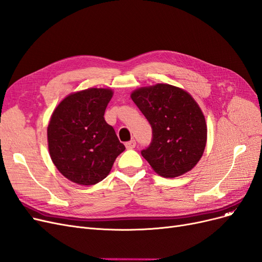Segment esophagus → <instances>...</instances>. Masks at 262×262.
Listing matches in <instances>:
<instances>
[{
    "label": "esophagus",
    "mask_w": 262,
    "mask_h": 262,
    "mask_svg": "<svg viewBox=\"0 0 262 262\" xmlns=\"http://www.w3.org/2000/svg\"><path fill=\"white\" fill-rule=\"evenodd\" d=\"M125 146H126V148H127V149H134L135 147H136V141H135L134 139L130 140V141H127V142L125 143Z\"/></svg>",
    "instance_id": "1"
}]
</instances>
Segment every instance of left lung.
I'll return each instance as SVG.
<instances>
[{
	"instance_id": "obj_1",
	"label": "left lung",
	"mask_w": 262,
	"mask_h": 262,
	"mask_svg": "<svg viewBox=\"0 0 262 262\" xmlns=\"http://www.w3.org/2000/svg\"><path fill=\"white\" fill-rule=\"evenodd\" d=\"M130 97L152 128V139L141 156L160 176L176 177L190 171L207 142L206 120L196 101L166 83L139 88Z\"/></svg>"
}]
</instances>
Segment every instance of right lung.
<instances>
[{"label": "right lung", "mask_w": 262, "mask_h": 262, "mask_svg": "<svg viewBox=\"0 0 262 262\" xmlns=\"http://www.w3.org/2000/svg\"><path fill=\"white\" fill-rule=\"evenodd\" d=\"M111 89L90 88L67 96L48 126L49 151L56 168L79 185L104 180L125 146L104 120Z\"/></svg>", "instance_id": "add662e5"}]
</instances>
